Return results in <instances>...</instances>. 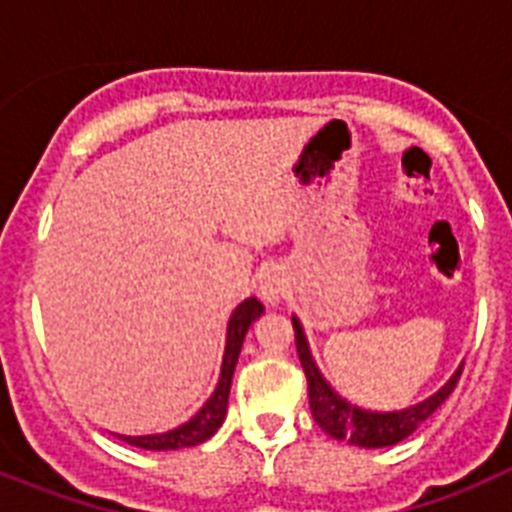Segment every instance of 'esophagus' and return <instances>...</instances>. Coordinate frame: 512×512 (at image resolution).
I'll use <instances>...</instances> for the list:
<instances>
[{
	"instance_id": "34e87169",
	"label": "esophagus",
	"mask_w": 512,
	"mask_h": 512,
	"mask_svg": "<svg viewBox=\"0 0 512 512\" xmlns=\"http://www.w3.org/2000/svg\"><path fill=\"white\" fill-rule=\"evenodd\" d=\"M284 295V284L279 277H264L261 279V297H264L266 302H277L282 300Z\"/></svg>"
}]
</instances>
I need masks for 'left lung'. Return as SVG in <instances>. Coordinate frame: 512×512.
I'll list each match as a JSON object with an SVG mask.
<instances>
[{
    "label": "left lung",
    "instance_id": "8db88e82",
    "mask_svg": "<svg viewBox=\"0 0 512 512\" xmlns=\"http://www.w3.org/2000/svg\"><path fill=\"white\" fill-rule=\"evenodd\" d=\"M292 328H295L297 356H300V364L307 377V395H310V410L315 423L328 436L356 443V446H366V449L395 446L402 438H408L418 425H423L446 402V397L454 392L456 382H459L461 369H464V366H459V372L443 384L436 395L415 405V408L400 410V413H366V410L351 408L346 400H341L336 392L330 390L328 382L320 377L315 361H312L300 320H292Z\"/></svg>",
    "mask_w": 512,
    "mask_h": 512
}]
</instances>
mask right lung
<instances>
[{"instance_id":"1","label":"right lung","mask_w":512,"mask_h":512,"mask_svg":"<svg viewBox=\"0 0 512 512\" xmlns=\"http://www.w3.org/2000/svg\"><path fill=\"white\" fill-rule=\"evenodd\" d=\"M261 312H264V305H261L256 297H248V300L241 302V305L235 307L233 315H230L228 343H225V359L223 372H220V382H217V390L212 392V397L205 402V408H202L200 413L194 415L189 423L179 425L176 431L161 433V436H122V441H128L130 446H138V449L176 451L187 449V446H197V443L215 436V431L225 420V410H228L230 382H233L235 361H238V354H241L243 338H246L248 325L259 318Z\"/></svg>"}]
</instances>
